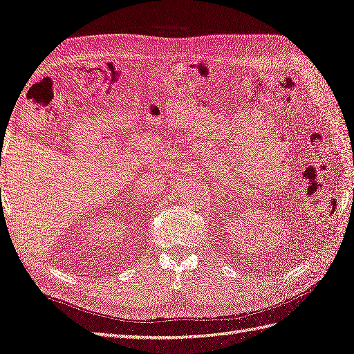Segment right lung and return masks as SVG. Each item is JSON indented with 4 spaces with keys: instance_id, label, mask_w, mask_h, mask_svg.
<instances>
[{
    "instance_id": "right-lung-1",
    "label": "right lung",
    "mask_w": 354,
    "mask_h": 354,
    "mask_svg": "<svg viewBox=\"0 0 354 354\" xmlns=\"http://www.w3.org/2000/svg\"><path fill=\"white\" fill-rule=\"evenodd\" d=\"M0 192H1V190H0Z\"/></svg>"
}]
</instances>
